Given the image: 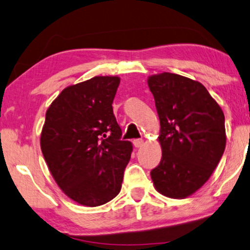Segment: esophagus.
Instances as JSON below:
<instances>
[{
	"label": "esophagus",
	"instance_id": "esophagus-1",
	"mask_svg": "<svg viewBox=\"0 0 250 250\" xmlns=\"http://www.w3.org/2000/svg\"><path fill=\"white\" fill-rule=\"evenodd\" d=\"M134 146L136 148H141L142 146H143V143H145V140H142V139H137V140H134Z\"/></svg>",
	"mask_w": 250,
	"mask_h": 250
}]
</instances>
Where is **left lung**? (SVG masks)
Listing matches in <instances>:
<instances>
[{
    "mask_svg": "<svg viewBox=\"0 0 250 250\" xmlns=\"http://www.w3.org/2000/svg\"><path fill=\"white\" fill-rule=\"evenodd\" d=\"M160 117V165L154 187L171 199H186L205 185L226 148L225 114L205 85L171 73L148 77Z\"/></svg>",
    "mask_w": 250,
    "mask_h": 250,
    "instance_id": "1",
    "label": "left lung"
}]
</instances>
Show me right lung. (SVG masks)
<instances>
[{
  "instance_id": "add662e5",
  "label": "right lung",
  "mask_w": 250,
  "mask_h": 250,
  "mask_svg": "<svg viewBox=\"0 0 250 250\" xmlns=\"http://www.w3.org/2000/svg\"><path fill=\"white\" fill-rule=\"evenodd\" d=\"M119 84V76H95L68 85L45 113L40 143L48 168L63 193L85 207L120 193L133 151L113 113Z\"/></svg>"
}]
</instances>
